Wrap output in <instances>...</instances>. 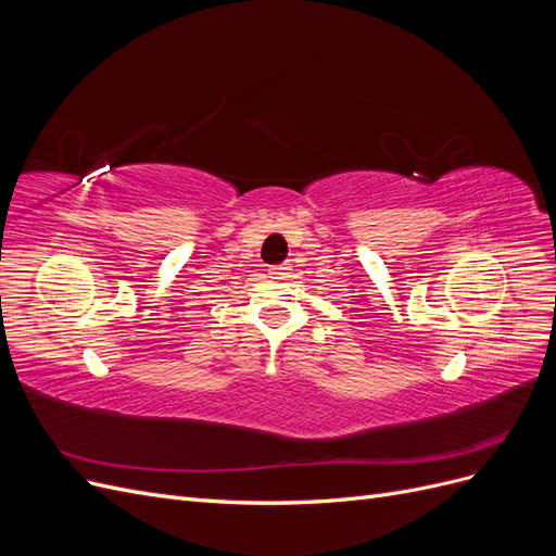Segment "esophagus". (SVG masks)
I'll return each mask as SVG.
<instances>
[{
    "label": "esophagus",
    "instance_id": "esophagus-1",
    "mask_svg": "<svg viewBox=\"0 0 556 556\" xmlns=\"http://www.w3.org/2000/svg\"><path fill=\"white\" fill-rule=\"evenodd\" d=\"M290 271H292V266L280 264V266H274V268H271V276H274V278H288Z\"/></svg>",
    "mask_w": 556,
    "mask_h": 556
}]
</instances>
